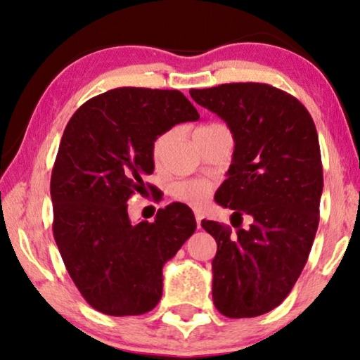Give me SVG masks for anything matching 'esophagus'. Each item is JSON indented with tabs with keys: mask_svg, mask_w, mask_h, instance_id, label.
Returning a JSON list of instances; mask_svg holds the SVG:
<instances>
[{
	"mask_svg": "<svg viewBox=\"0 0 360 360\" xmlns=\"http://www.w3.org/2000/svg\"><path fill=\"white\" fill-rule=\"evenodd\" d=\"M194 214H195V221H197V226L200 228V223H202V219H203V214H202V212H200V210H194Z\"/></svg>",
	"mask_w": 360,
	"mask_h": 360,
	"instance_id": "34e87169",
	"label": "esophagus"
}]
</instances>
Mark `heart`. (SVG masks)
Returning <instances> with one entry per match:
<instances>
[{
	"mask_svg": "<svg viewBox=\"0 0 360 360\" xmlns=\"http://www.w3.org/2000/svg\"><path fill=\"white\" fill-rule=\"evenodd\" d=\"M219 127H224V126L223 124H208V126L198 127L197 131H210V129H219ZM169 139H171V132H166V134H163V136H160L157 139V142H155V146H153V157L155 158H160V155H162L163 148L166 147V143L169 142ZM173 194L178 198H181V200L192 203V205H198V203H202L207 198L208 184L205 181H200V179L179 181L173 186Z\"/></svg>",
	"mask_w": 360,
	"mask_h": 360,
	"instance_id": "heart-1",
	"label": "heart"
}]
</instances>
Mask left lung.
<instances>
[{
	"mask_svg": "<svg viewBox=\"0 0 360 360\" xmlns=\"http://www.w3.org/2000/svg\"><path fill=\"white\" fill-rule=\"evenodd\" d=\"M189 94L221 117L234 139L228 179L214 202L231 208L238 231L202 221L218 245L214 307L229 319L259 317L286 299L312 249L323 191L317 129L297 98L268 84H221ZM244 214L252 219L248 230L240 228Z\"/></svg>",
	"mask_w": 360,
	"mask_h": 360,
	"instance_id": "left-lung-1",
	"label": "left lung"
}]
</instances>
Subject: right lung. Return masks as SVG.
Instances as JSON below:
<instances>
[{
  "instance_id": "right-lung-1",
  "label": "right lung",
  "mask_w": 360,
  "mask_h": 360,
  "mask_svg": "<svg viewBox=\"0 0 360 360\" xmlns=\"http://www.w3.org/2000/svg\"><path fill=\"white\" fill-rule=\"evenodd\" d=\"M198 117L179 90L120 87L85 101L64 129L50 186L53 236L98 312L142 315L162 299L163 265L194 234V213L174 202L153 223L132 224L127 200L153 173L157 137Z\"/></svg>"
}]
</instances>
